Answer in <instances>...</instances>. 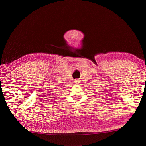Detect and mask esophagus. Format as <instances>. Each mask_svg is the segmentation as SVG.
I'll return each mask as SVG.
<instances>
[{
	"label": "esophagus",
	"mask_w": 146,
	"mask_h": 146,
	"mask_svg": "<svg viewBox=\"0 0 146 146\" xmlns=\"http://www.w3.org/2000/svg\"><path fill=\"white\" fill-rule=\"evenodd\" d=\"M75 83H76V84H79V83H80V80L76 79V80H75Z\"/></svg>",
	"instance_id": "esophagus-1"
}]
</instances>
